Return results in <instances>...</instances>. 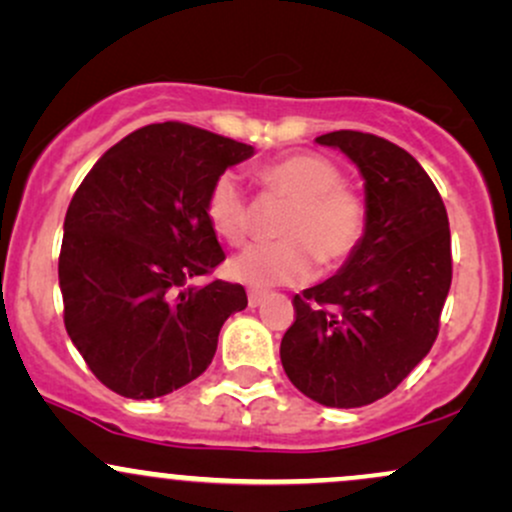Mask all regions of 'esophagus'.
I'll return each instance as SVG.
<instances>
[{
	"label": "esophagus",
	"instance_id": "esophagus-1",
	"mask_svg": "<svg viewBox=\"0 0 512 512\" xmlns=\"http://www.w3.org/2000/svg\"><path fill=\"white\" fill-rule=\"evenodd\" d=\"M264 298H267V291L252 289V291L248 293V303H250V308H257V305H262Z\"/></svg>",
	"mask_w": 512,
	"mask_h": 512
}]
</instances>
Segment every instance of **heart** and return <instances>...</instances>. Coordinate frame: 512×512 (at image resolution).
I'll return each mask as SVG.
<instances>
[{
	"label": "heart",
	"mask_w": 512,
	"mask_h": 512,
	"mask_svg": "<svg viewBox=\"0 0 512 512\" xmlns=\"http://www.w3.org/2000/svg\"><path fill=\"white\" fill-rule=\"evenodd\" d=\"M252 180L264 197L289 202L276 223L281 240L257 245L231 262V274L250 286L303 284L315 272L342 267L368 231V202L344 185L337 163L320 154H291L260 166ZM204 214L211 231L228 245H245L252 236V204L233 175L211 182Z\"/></svg>",
	"instance_id": "1"
}]
</instances>
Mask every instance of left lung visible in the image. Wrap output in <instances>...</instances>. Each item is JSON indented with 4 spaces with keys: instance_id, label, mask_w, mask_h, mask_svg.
Returning <instances> with one entry per match:
<instances>
[{
    "instance_id": "1",
    "label": "left lung",
    "mask_w": 512,
    "mask_h": 512,
    "mask_svg": "<svg viewBox=\"0 0 512 512\" xmlns=\"http://www.w3.org/2000/svg\"><path fill=\"white\" fill-rule=\"evenodd\" d=\"M366 180L368 231L342 272L293 296L281 366L305 397L354 409L390 395L431 351L452 281L450 223L440 192L402 146L339 129Z\"/></svg>"
}]
</instances>
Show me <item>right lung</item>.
<instances>
[{
  "label": "right lung",
  "mask_w": 512,
  "mask_h": 512,
  "mask_svg": "<svg viewBox=\"0 0 512 512\" xmlns=\"http://www.w3.org/2000/svg\"><path fill=\"white\" fill-rule=\"evenodd\" d=\"M252 146L185 122L146 125L88 170L60 250L64 327L86 366L129 399L163 397L209 368L240 284L190 286L226 260L204 199Z\"/></svg>",
  "instance_id": "1"
}]
</instances>
